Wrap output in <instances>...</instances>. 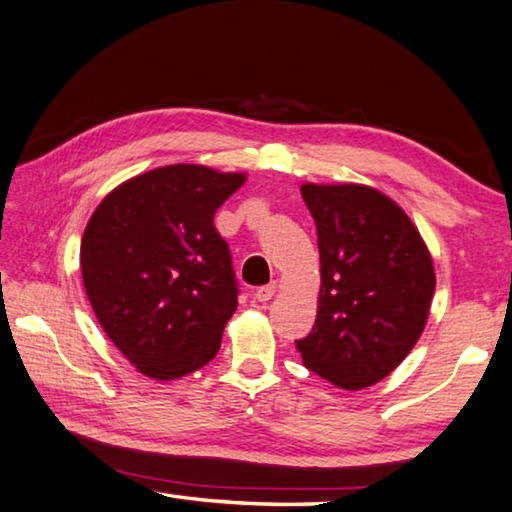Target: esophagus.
<instances>
[{"mask_svg":"<svg viewBox=\"0 0 512 512\" xmlns=\"http://www.w3.org/2000/svg\"><path fill=\"white\" fill-rule=\"evenodd\" d=\"M275 291H277V284H275V282L266 284V286H259L257 291H255V300H257V302H268V300H273Z\"/></svg>","mask_w":512,"mask_h":512,"instance_id":"34e87169","label":"esophagus"}]
</instances>
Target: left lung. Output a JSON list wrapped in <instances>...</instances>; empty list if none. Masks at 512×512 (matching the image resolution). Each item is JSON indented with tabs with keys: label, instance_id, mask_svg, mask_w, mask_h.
<instances>
[{
	"label": "left lung",
	"instance_id": "1",
	"mask_svg": "<svg viewBox=\"0 0 512 512\" xmlns=\"http://www.w3.org/2000/svg\"><path fill=\"white\" fill-rule=\"evenodd\" d=\"M318 230L320 302L295 340L306 369L345 389L378 383L423 333L434 266L410 217L367 185H302Z\"/></svg>",
	"mask_w": 512,
	"mask_h": 512
}]
</instances>
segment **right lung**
<instances>
[{
  "instance_id": "obj_1",
  "label": "right lung",
  "mask_w": 512,
  "mask_h": 512,
  "mask_svg": "<svg viewBox=\"0 0 512 512\" xmlns=\"http://www.w3.org/2000/svg\"><path fill=\"white\" fill-rule=\"evenodd\" d=\"M244 174L165 165L118 185L82 235V282L120 353L156 380L217 356L237 309V277L215 212Z\"/></svg>"
}]
</instances>
